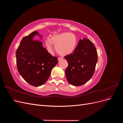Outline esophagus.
Here are the masks:
<instances>
[{"instance_id":"1","label":"esophagus","mask_w":123,"mask_h":123,"mask_svg":"<svg viewBox=\"0 0 123 123\" xmlns=\"http://www.w3.org/2000/svg\"><path fill=\"white\" fill-rule=\"evenodd\" d=\"M62 57H58V61H60L61 60H62Z\"/></svg>"}]
</instances>
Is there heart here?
Listing matches in <instances>:
<instances>
[{
	"label": "heart",
	"instance_id": "heart-1",
	"mask_svg": "<svg viewBox=\"0 0 123 123\" xmlns=\"http://www.w3.org/2000/svg\"><path fill=\"white\" fill-rule=\"evenodd\" d=\"M76 36L69 32H63L53 35L50 39L46 40L45 44L50 52L53 50V44L55 46V50L60 55L65 56L72 53L77 45Z\"/></svg>",
	"mask_w": 123,
	"mask_h": 123
}]
</instances>
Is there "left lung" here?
Masks as SVG:
<instances>
[{"label":"left lung","instance_id":"1","mask_svg":"<svg viewBox=\"0 0 123 123\" xmlns=\"http://www.w3.org/2000/svg\"><path fill=\"white\" fill-rule=\"evenodd\" d=\"M65 58L68 63L65 71L66 76L71 85H83L93 75L98 62V53L93 43L89 39H80L73 53Z\"/></svg>","mask_w":123,"mask_h":123}]
</instances>
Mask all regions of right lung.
Instances as JSON below:
<instances>
[{"label": "right lung", "mask_w": 123, "mask_h": 123, "mask_svg": "<svg viewBox=\"0 0 123 123\" xmlns=\"http://www.w3.org/2000/svg\"><path fill=\"white\" fill-rule=\"evenodd\" d=\"M35 35L42 39L43 36L37 31L25 36L17 48L16 57L20 75L29 84L38 87L49 79L52 70L57 64L58 59L43 47L42 42L33 39Z\"/></svg>", "instance_id": "add662e5"}]
</instances>
